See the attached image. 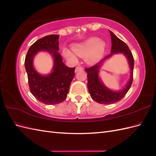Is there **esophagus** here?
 <instances>
[{"label":"esophagus","instance_id":"1","mask_svg":"<svg viewBox=\"0 0 156 156\" xmlns=\"http://www.w3.org/2000/svg\"><path fill=\"white\" fill-rule=\"evenodd\" d=\"M82 69H83V68L81 66H77L76 68H75V72H79V71H81Z\"/></svg>","mask_w":156,"mask_h":156}]
</instances>
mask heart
<instances>
[{
  "instance_id": "1",
  "label": "heart",
  "mask_w": 156,
  "mask_h": 156,
  "mask_svg": "<svg viewBox=\"0 0 156 156\" xmlns=\"http://www.w3.org/2000/svg\"><path fill=\"white\" fill-rule=\"evenodd\" d=\"M105 42L100 40L98 37H90L84 42L74 44L72 46L73 52L67 48H64L62 54L64 57L72 62L77 60L76 54L81 57H85L87 62L90 64L97 63L104 53Z\"/></svg>"
}]
</instances>
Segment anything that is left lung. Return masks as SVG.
Segmentation results:
<instances>
[{
  "label": "left lung",
  "mask_w": 156,
  "mask_h": 156,
  "mask_svg": "<svg viewBox=\"0 0 156 156\" xmlns=\"http://www.w3.org/2000/svg\"><path fill=\"white\" fill-rule=\"evenodd\" d=\"M111 36L112 48L111 54L106 56L100 62L93 66L86 68L88 77V89L91 98L100 104H112L121 100L129 90L133 82V72L134 59L131 51L123 41L109 30ZM120 53L124 54L128 59L130 68V78L125 87L119 91H115L106 87L99 77V69L105 61L114 54Z\"/></svg>",
  "instance_id": "8db88e82"
}]
</instances>
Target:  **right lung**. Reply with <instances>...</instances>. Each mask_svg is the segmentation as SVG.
<instances>
[{
	"instance_id": "right-lung-1",
	"label": "right lung",
	"mask_w": 156,
	"mask_h": 156,
	"mask_svg": "<svg viewBox=\"0 0 156 156\" xmlns=\"http://www.w3.org/2000/svg\"><path fill=\"white\" fill-rule=\"evenodd\" d=\"M59 36L51 34L37 40L28 51L25 66L32 95L46 105L62 102L67 97L70 84L75 76V68H69L62 62L58 53ZM40 51H48L54 58L51 72L41 75L34 67V58Z\"/></svg>"
}]
</instances>
